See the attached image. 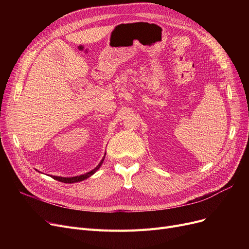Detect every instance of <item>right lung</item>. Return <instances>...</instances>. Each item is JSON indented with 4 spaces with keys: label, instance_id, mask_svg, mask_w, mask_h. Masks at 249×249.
<instances>
[{
    "label": "right lung",
    "instance_id": "add662e5",
    "mask_svg": "<svg viewBox=\"0 0 249 249\" xmlns=\"http://www.w3.org/2000/svg\"><path fill=\"white\" fill-rule=\"evenodd\" d=\"M105 155H106V153H105ZM104 160H105V156L103 158V160L100 161V163H99V164H98V165L93 169V171H90V172H89V173H87V174H85V175H82V176H76V177H71V178H62V177L51 176V178H54V179H56V180H58V181L65 182V184H72V182L82 181V180H84V179H86V178H89L90 176H93V175L98 171V169L100 168V166L102 165V163H103Z\"/></svg>",
    "mask_w": 249,
    "mask_h": 249
}]
</instances>
